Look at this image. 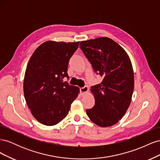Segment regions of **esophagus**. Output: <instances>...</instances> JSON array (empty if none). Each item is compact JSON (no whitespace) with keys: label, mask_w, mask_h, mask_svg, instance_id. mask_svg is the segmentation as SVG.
I'll list each match as a JSON object with an SVG mask.
<instances>
[{"label":"esophagus","mask_w":160,"mask_h":160,"mask_svg":"<svg viewBox=\"0 0 160 160\" xmlns=\"http://www.w3.org/2000/svg\"><path fill=\"white\" fill-rule=\"evenodd\" d=\"M88 91H89V88H88V87H87V86H85L84 88H80V92H81L82 95L86 94L88 92Z\"/></svg>","instance_id":"obj_1"}]
</instances>
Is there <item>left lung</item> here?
Wrapping results in <instances>:
<instances>
[{
  "label": "left lung",
  "instance_id": "1",
  "mask_svg": "<svg viewBox=\"0 0 160 160\" xmlns=\"http://www.w3.org/2000/svg\"><path fill=\"white\" fill-rule=\"evenodd\" d=\"M80 48L95 72L103 77L101 83L90 89L95 105L86 110L87 115L98 126H112L123 117L132 101L134 74L130 58L108 37L83 41Z\"/></svg>",
  "mask_w": 160,
  "mask_h": 160
}]
</instances>
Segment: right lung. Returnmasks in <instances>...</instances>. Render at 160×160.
I'll use <instances>...</instances> for the list:
<instances>
[{"instance_id":"add662e5","label":"right lung","mask_w":160,"mask_h":160,"mask_svg":"<svg viewBox=\"0 0 160 160\" xmlns=\"http://www.w3.org/2000/svg\"><path fill=\"white\" fill-rule=\"evenodd\" d=\"M79 41H47L34 51L24 77L23 91L28 108L38 122L51 126L69 113L79 88L63 82L67 67Z\"/></svg>"}]
</instances>
